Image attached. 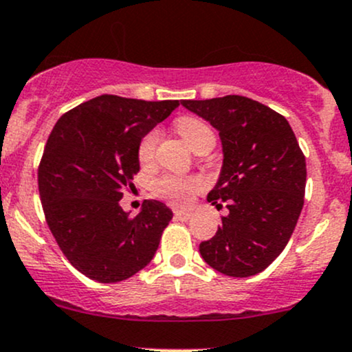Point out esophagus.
<instances>
[{
    "label": "esophagus",
    "instance_id": "esophagus-1",
    "mask_svg": "<svg viewBox=\"0 0 352 352\" xmlns=\"http://www.w3.org/2000/svg\"><path fill=\"white\" fill-rule=\"evenodd\" d=\"M175 218L177 221H188L191 218V212L189 211H175Z\"/></svg>",
    "mask_w": 352,
    "mask_h": 352
}]
</instances>
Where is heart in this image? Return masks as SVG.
<instances>
[{
	"label": "heart",
	"mask_w": 352,
	"mask_h": 352,
	"mask_svg": "<svg viewBox=\"0 0 352 352\" xmlns=\"http://www.w3.org/2000/svg\"><path fill=\"white\" fill-rule=\"evenodd\" d=\"M176 128L195 151H197L203 144H206L208 141H214L212 129L196 116L179 118L176 121ZM157 143H160V131L157 129H151L141 138L140 143H138V161H140V164L148 166L155 161ZM203 188V179L197 176L164 175L153 183V192L177 208L189 206Z\"/></svg>",
	"instance_id": "b5f03b06"
}]
</instances>
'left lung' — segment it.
Returning a JSON list of instances; mask_svg holds the SVG:
<instances>
[{
    "instance_id": "8db88e82",
    "label": "left lung",
    "mask_w": 352,
    "mask_h": 352,
    "mask_svg": "<svg viewBox=\"0 0 352 352\" xmlns=\"http://www.w3.org/2000/svg\"><path fill=\"white\" fill-rule=\"evenodd\" d=\"M219 131L224 163L209 203L228 214L199 244L212 270L248 278L266 270L293 234L304 204L306 157L283 114L238 94L184 100Z\"/></svg>"
}]
</instances>
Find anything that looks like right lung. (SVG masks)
Wrapping results in <instances>:
<instances>
[{"label":"right lung","mask_w":352,"mask_h":352,"mask_svg":"<svg viewBox=\"0 0 352 352\" xmlns=\"http://www.w3.org/2000/svg\"><path fill=\"white\" fill-rule=\"evenodd\" d=\"M177 106L102 94L54 124L38 166L39 197L59 250L86 278L124 281L155 256L173 211L146 199L129 216L120 199L140 171V140Z\"/></svg>","instance_id":"right-lung-1"}]
</instances>
